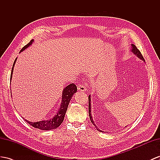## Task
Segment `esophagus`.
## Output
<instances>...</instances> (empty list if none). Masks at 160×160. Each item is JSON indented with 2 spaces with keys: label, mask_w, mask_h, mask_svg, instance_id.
<instances>
[{
  "label": "esophagus",
  "mask_w": 160,
  "mask_h": 160,
  "mask_svg": "<svg viewBox=\"0 0 160 160\" xmlns=\"http://www.w3.org/2000/svg\"><path fill=\"white\" fill-rule=\"evenodd\" d=\"M78 91H82V92L87 91V88H86L85 86L83 84H79L78 86Z\"/></svg>",
  "instance_id": "esophagus-1"
}]
</instances>
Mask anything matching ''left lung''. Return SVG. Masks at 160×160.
I'll return each instance as SVG.
<instances>
[{
	"instance_id": "obj_1",
	"label": "left lung",
	"mask_w": 160,
	"mask_h": 160,
	"mask_svg": "<svg viewBox=\"0 0 160 160\" xmlns=\"http://www.w3.org/2000/svg\"><path fill=\"white\" fill-rule=\"evenodd\" d=\"M131 52H132L133 54H134L135 55H136L138 59H140L141 60L143 61L144 62H145V61L144 59V58H143V57L142 55V54L141 53V52L139 51L138 49L136 47V46H135L134 44H131ZM91 95L88 96V114H89V117H90V120H91L92 124L95 126L96 127V128L98 131H99V132H103V131L101 130L100 129H99L97 128V126H96V124H95V122H94L93 121V119H92V115H91Z\"/></svg>"
}]
</instances>
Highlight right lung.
I'll use <instances>...</instances> for the list:
<instances>
[{"mask_svg": "<svg viewBox=\"0 0 160 160\" xmlns=\"http://www.w3.org/2000/svg\"><path fill=\"white\" fill-rule=\"evenodd\" d=\"M33 42H34V39H32L30 40V42L29 43L26 44L25 47H23L22 48V50L20 51L19 52H22V51H25L26 49L29 47ZM17 59L18 58L15 59L13 65V68H12V69H11V81L12 79V75H13V68L15 66V64L16 63V61H17ZM76 92H77V87L74 84H70L69 85L67 86L65 88H64L62 92V98H61L62 100H61L60 108L58 109L57 112L55 113V115L52 118H51V119L47 120H42V121H39L36 122H30L26 119L25 120L31 126L34 127L36 128H38L40 130H50L58 128L64 120V117L68 109L69 101H70L73 95H74V93H76Z\"/></svg>", "mask_w": 160, "mask_h": 160, "instance_id": "right-lung-1", "label": "right lung"}]
</instances>
